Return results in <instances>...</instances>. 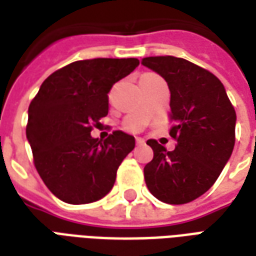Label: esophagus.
<instances>
[{
	"mask_svg": "<svg viewBox=\"0 0 256 256\" xmlns=\"http://www.w3.org/2000/svg\"><path fill=\"white\" fill-rule=\"evenodd\" d=\"M136 142H137V145H138V146H141V145H145V140L137 138L136 140Z\"/></svg>",
	"mask_w": 256,
	"mask_h": 256,
	"instance_id": "1",
	"label": "esophagus"
}]
</instances>
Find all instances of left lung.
<instances>
[{"mask_svg": "<svg viewBox=\"0 0 256 256\" xmlns=\"http://www.w3.org/2000/svg\"><path fill=\"white\" fill-rule=\"evenodd\" d=\"M142 66L158 72L170 89V136L167 150L156 140L146 144L154 159L144 167L145 184L163 203L185 204L208 190L230 159L236 112L220 79L185 58H145Z\"/></svg>", "mask_w": 256, "mask_h": 256, "instance_id": "obj_1", "label": "left lung"}]
</instances>
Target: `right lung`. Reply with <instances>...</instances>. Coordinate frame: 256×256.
<instances>
[{"label":"right lung","mask_w":256,"mask_h":256,"mask_svg":"<svg viewBox=\"0 0 256 256\" xmlns=\"http://www.w3.org/2000/svg\"><path fill=\"white\" fill-rule=\"evenodd\" d=\"M137 58L79 60L49 75L28 106L26 136L48 189L68 204L97 202L115 184L118 167L134 150L116 130L106 141L90 132L108 115V93L134 71Z\"/></svg>","instance_id":"add662e5"}]
</instances>
